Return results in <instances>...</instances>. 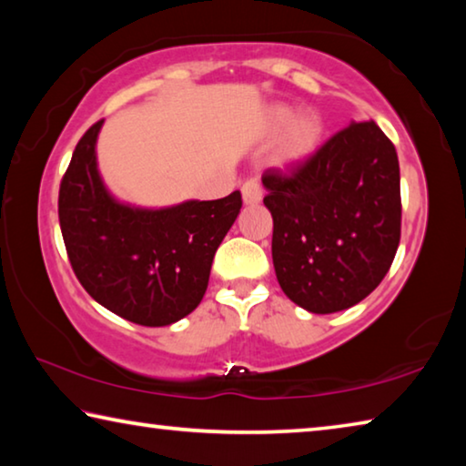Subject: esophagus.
Listing matches in <instances>:
<instances>
[{
	"label": "esophagus",
	"mask_w": 466,
	"mask_h": 466,
	"mask_svg": "<svg viewBox=\"0 0 466 466\" xmlns=\"http://www.w3.org/2000/svg\"><path fill=\"white\" fill-rule=\"evenodd\" d=\"M240 191H242V201L247 205H255L263 199V187L257 178L247 180V183L242 185Z\"/></svg>",
	"instance_id": "34e87169"
}]
</instances>
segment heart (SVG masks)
I'll list each match as a JSON object with an SVG mask.
<instances>
[{
  "mask_svg": "<svg viewBox=\"0 0 466 466\" xmlns=\"http://www.w3.org/2000/svg\"><path fill=\"white\" fill-rule=\"evenodd\" d=\"M265 127L269 133L283 131L278 160L283 167H298L319 152L325 137V119L317 110H296L288 105H275L267 110Z\"/></svg>",
  "mask_w": 466,
  "mask_h": 466,
  "instance_id": "obj_1",
  "label": "heart"
}]
</instances>
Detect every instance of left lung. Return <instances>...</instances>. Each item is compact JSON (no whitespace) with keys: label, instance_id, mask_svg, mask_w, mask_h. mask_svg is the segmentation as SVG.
<instances>
[{"label":"left lung","instance_id":"obj_1","mask_svg":"<svg viewBox=\"0 0 466 466\" xmlns=\"http://www.w3.org/2000/svg\"><path fill=\"white\" fill-rule=\"evenodd\" d=\"M273 267L291 302L314 314L351 309L389 273L400 240V177L374 121L335 133L310 160L263 175Z\"/></svg>","mask_w":466,"mask_h":466}]
</instances>
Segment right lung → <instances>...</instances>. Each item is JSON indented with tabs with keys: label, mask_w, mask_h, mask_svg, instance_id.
<instances>
[{
	"label": "right lung",
	"mask_w": 466,
	"mask_h": 466,
	"mask_svg": "<svg viewBox=\"0 0 466 466\" xmlns=\"http://www.w3.org/2000/svg\"><path fill=\"white\" fill-rule=\"evenodd\" d=\"M77 141L59 187V224L84 289L116 317L167 327L191 314L208 289L211 263L242 208L240 191L216 201L147 209L121 203L102 183L96 139Z\"/></svg>",
	"instance_id": "1"
}]
</instances>
